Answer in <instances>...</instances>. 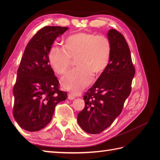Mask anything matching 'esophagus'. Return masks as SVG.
<instances>
[{
  "mask_svg": "<svg viewBox=\"0 0 160 160\" xmlns=\"http://www.w3.org/2000/svg\"><path fill=\"white\" fill-rule=\"evenodd\" d=\"M75 98H76V96H75L73 94H72V93L68 94V99H69V100H74Z\"/></svg>",
  "mask_w": 160,
  "mask_h": 160,
  "instance_id": "esophagus-1",
  "label": "esophagus"
}]
</instances>
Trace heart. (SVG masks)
I'll list each match as a JSON object with an SVG mask.
<instances>
[{
    "mask_svg": "<svg viewBox=\"0 0 160 160\" xmlns=\"http://www.w3.org/2000/svg\"><path fill=\"white\" fill-rule=\"evenodd\" d=\"M111 53V42L107 37L80 32L64 40V49L56 45L51 47L48 60L52 69L62 75L69 69L71 59L77 58V69L69 71L61 80L64 89L77 93L89 85L93 75L98 76L103 72Z\"/></svg>",
    "mask_w": 160,
    "mask_h": 160,
    "instance_id": "1",
    "label": "heart"
}]
</instances>
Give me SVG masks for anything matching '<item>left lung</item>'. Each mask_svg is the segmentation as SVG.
Segmentation results:
<instances>
[{"label": "left lung", "mask_w": 160, "mask_h": 160, "mask_svg": "<svg viewBox=\"0 0 160 160\" xmlns=\"http://www.w3.org/2000/svg\"><path fill=\"white\" fill-rule=\"evenodd\" d=\"M111 53L106 69L84 96L85 107L78 114V123L90 134H98L110 127L120 115L131 90L135 75L131 52L124 36L108 30Z\"/></svg>", "instance_id": "left-lung-1"}]
</instances>
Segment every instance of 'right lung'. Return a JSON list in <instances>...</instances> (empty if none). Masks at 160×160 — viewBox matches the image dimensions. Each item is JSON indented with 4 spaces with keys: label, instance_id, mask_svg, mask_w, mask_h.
<instances>
[{
    "label": "right lung",
    "instance_id": "obj_1",
    "mask_svg": "<svg viewBox=\"0 0 160 160\" xmlns=\"http://www.w3.org/2000/svg\"><path fill=\"white\" fill-rule=\"evenodd\" d=\"M69 29L47 26L37 32L27 45L13 87V115L22 128L37 131L52 120L57 104L65 100L66 92L48 60V52L57 37Z\"/></svg>",
    "mask_w": 160,
    "mask_h": 160
}]
</instances>
